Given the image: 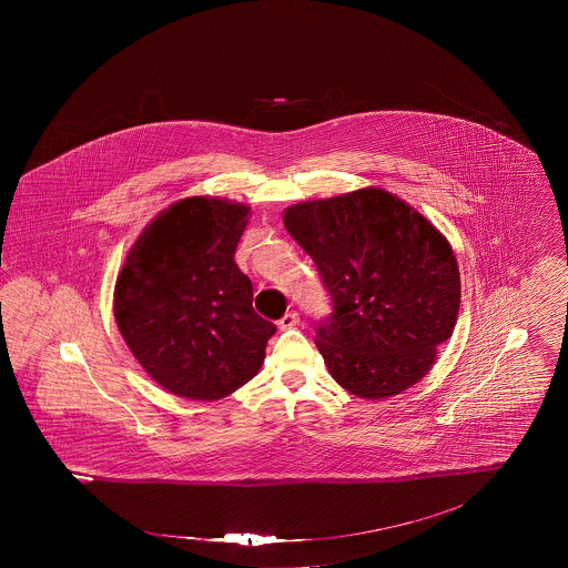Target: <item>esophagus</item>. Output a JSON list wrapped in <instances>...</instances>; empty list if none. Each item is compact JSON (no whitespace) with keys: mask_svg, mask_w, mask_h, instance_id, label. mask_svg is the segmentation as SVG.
<instances>
[{"mask_svg":"<svg viewBox=\"0 0 568 568\" xmlns=\"http://www.w3.org/2000/svg\"><path fill=\"white\" fill-rule=\"evenodd\" d=\"M297 324H300V315H297L296 311L285 313V315L278 320V327H281V329H292V327H296Z\"/></svg>","mask_w":568,"mask_h":568,"instance_id":"34e87169","label":"esophagus"}]
</instances>
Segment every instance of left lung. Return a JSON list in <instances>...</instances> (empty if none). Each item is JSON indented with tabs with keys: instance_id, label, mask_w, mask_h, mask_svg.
Returning a JSON list of instances; mask_svg holds the SVG:
<instances>
[{
	"instance_id": "left-lung-1",
	"label": "left lung",
	"mask_w": 568,
	"mask_h": 568,
	"mask_svg": "<svg viewBox=\"0 0 568 568\" xmlns=\"http://www.w3.org/2000/svg\"><path fill=\"white\" fill-rule=\"evenodd\" d=\"M283 223L332 296L315 341L332 378L381 400L426 377L458 322V260L447 239L381 187L297 202Z\"/></svg>"
}]
</instances>
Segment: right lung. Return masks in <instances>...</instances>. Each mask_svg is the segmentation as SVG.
<instances>
[{"instance_id": "obj_1", "label": "right lung", "mask_w": 568, "mask_h": 568, "mask_svg": "<svg viewBox=\"0 0 568 568\" xmlns=\"http://www.w3.org/2000/svg\"><path fill=\"white\" fill-rule=\"evenodd\" d=\"M251 209L193 195L163 209L132 244L114 320L146 375L174 396L221 400L255 377L276 325L253 311L234 253Z\"/></svg>"}]
</instances>
